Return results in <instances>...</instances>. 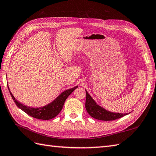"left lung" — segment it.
<instances>
[{"label": "left lung", "instance_id": "1", "mask_svg": "<svg viewBox=\"0 0 156 156\" xmlns=\"http://www.w3.org/2000/svg\"><path fill=\"white\" fill-rule=\"evenodd\" d=\"M86 93H87L85 103L86 109L92 117L102 121H114L127 115V113H117V112H111L105 110L104 108L97 105L87 90H86Z\"/></svg>", "mask_w": 156, "mask_h": 156}]
</instances>
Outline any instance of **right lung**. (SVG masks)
<instances>
[{
	"label": "right lung",
	"instance_id": "obj_1",
	"mask_svg": "<svg viewBox=\"0 0 156 156\" xmlns=\"http://www.w3.org/2000/svg\"><path fill=\"white\" fill-rule=\"evenodd\" d=\"M76 88H78V87H76L74 88H70L69 90L63 92L57 98L55 99L50 104L46 105L45 107L40 108H31L27 107L25 105H23V104L20 103L19 101H16L15 98L13 97V95L12 94L8 87L12 98L15 102L16 105L19 108H21L22 111L26 112L27 115H30L31 117L38 119H42V120H49V119H51L56 117L62 111L66 98L69 97V95Z\"/></svg>",
	"mask_w": 156,
	"mask_h": 156
}]
</instances>
